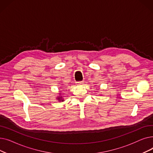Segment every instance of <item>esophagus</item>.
Here are the masks:
<instances>
[{"instance_id": "esophagus-1", "label": "esophagus", "mask_w": 153, "mask_h": 153, "mask_svg": "<svg viewBox=\"0 0 153 153\" xmlns=\"http://www.w3.org/2000/svg\"><path fill=\"white\" fill-rule=\"evenodd\" d=\"M83 81H78V82H76V84H78V85H79V84H83Z\"/></svg>"}]
</instances>
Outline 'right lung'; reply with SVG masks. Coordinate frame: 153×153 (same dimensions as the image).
Instances as JSON below:
<instances>
[{"instance_id": "add662e5", "label": "right lung", "mask_w": 153, "mask_h": 153, "mask_svg": "<svg viewBox=\"0 0 153 153\" xmlns=\"http://www.w3.org/2000/svg\"><path fill=\"white\" fill-rule=\"evenodd\" d=\"M58 100L59 101V102H62L63 101V100L62 99V97H58Z\"/></svg>"}]
</instances>
